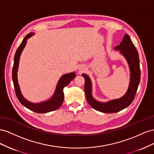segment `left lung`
<instances>
[{
  "instance_id": "obj_1",
  "label": "left lung",
  "mask_w": 154,
  "mask_h": 154,
  "mask_svg": "<svg viewBox=\"0 0 154 154\" xmlns=\"http://www.w3.org/2000/svg\"><path fill=\"white\" fill-rule=\"evenodd\" d=\"M120 50L128 61L130 69V82L126 94L122 97L112 100L108 103H100L91 96V85L90 78L86 74H82L85 79V91L86 98L90 106L96 110L104 113H116L128 107L132 103L137 92L140 79L139 54L129 35H125L120 45L115 48Z\"/></svg>"
}]
</instances>
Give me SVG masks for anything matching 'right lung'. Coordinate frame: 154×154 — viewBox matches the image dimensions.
I'll return each instance as SVG.
<instances>
[{
	"label": "right lung",
	"instance_id": "obj_1",
	"mask_svg": "<svg viewBox=\"0 0 154 154\" xmlns=\"http://www.w3.org/2000/svg\"><path fill=\"white\" fill-rule=\"evenodd\" d=\"M33 35L34 34L32 33L28 34L24 38L23 42H21L20 46L17 48L14 57V63L12 69V79L13 82H14L15 94L17 97V99H19L20 103L23 104V106H24L25 107L34 112L38 113H45L54 111L55 109H58L61 105H62L64 96L63 92L64 88L65 86H66L69 84V82L72 79H73L75 77V73H71L66 74L61 77L58 82V85L57 86L56 90L54 96L52 97V98L51 99L48 100V101L34 104L32 103H30L28 100L25 99L21 94L20 88L18 84V80H17V70H18L19 59L22 51L23 50L24 48L26 46L27 39Z\"/></svg>",
	"mask_w": 154,
	"mask_h": 154
}]
</instances>
